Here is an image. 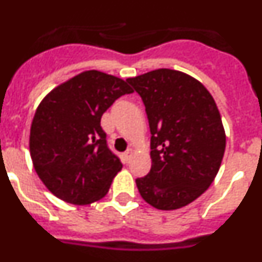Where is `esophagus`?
Masks as SVG:
<instances>
[{
  "label": "esophagus",
  "mask_w": 262,
  "mask_h": 262,
  "mask_svg": "<svg viewBox=\"0 0 262 262\" xmlns=\"http://www.w3.org/2000/svg\"><path fill=\"white\" fill-rule=\"evenodd\" d=\"M133 155H134V149L133 148H128V149L124 152V159H126L127 161H129V160H131V157H133Z\"/></svg>",
  "instance_id": "esophagus-1"
}]
</instances>
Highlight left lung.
I'll use <instances>...</instances> for the list:
<instances>
[{
	"instance_id": "left-lung-1",
	"label": "left lung",
	"mask_w": 262,
	"mask_h": 262,
	"mask_svg": "<svg viewBox=\"0 0 262 262\" xmlns=\"http://www.w3.org/2000/svg\"><path fill=\"white\" fill-rule=\"evenodd\" d=\"M145 106L152 166L136 178L143 200L160 210L189 205L216 176L226 135L214 98L200 81L173 69L127 80Z\"/></svg>"
}]
</instances>
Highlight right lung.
<instances>
[{"instance_id": "add662e5", "label": "right lung", "mask_w": 262, "mask_h": 262, "mask_svg": "<svg viewBox=\"0 0 262 262\" xmlns=\"http://www.w3.org/2000/svg\"><path fill=\"white\" fill-rule=\"evenodd\" d=\"M134 90L127 81L88 71L55 88L30 131L32 164L48 190L72 205L101 200L122 169L101 127L103 113Z\"/></svg>"}]
</instances>
